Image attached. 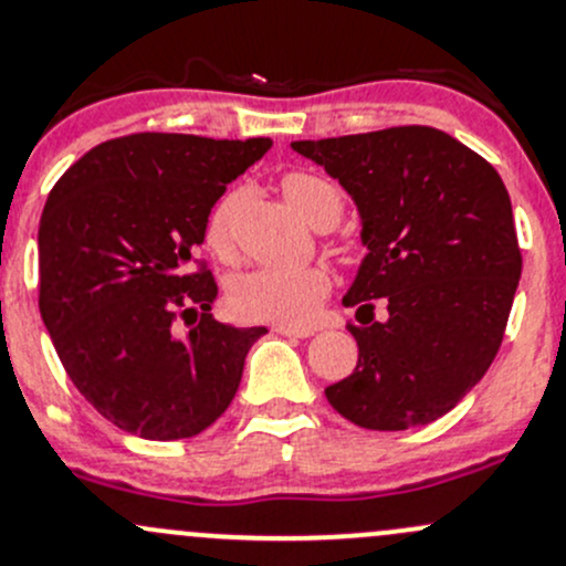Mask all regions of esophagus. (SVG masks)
<instances>
[{
  "label": "esophagus",
  "mask_w": 566,
  "mask_h": 566,
  "mask_svg": "<svg viewBox=\"0 0 566 566\" xmlns=\"http://www.w3.org/2000/svg\"><path fill=\"white\" fill-rule=\"evenodd\" d=\"M273 333H279V336H290V338H308L314 336V328L312 325H303V328H295V325H276Z\"/></svg>",
  "instance_id": "esophagus-1"
}]
</instances>
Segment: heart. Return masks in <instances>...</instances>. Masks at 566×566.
I'll list each match as a JSON object with an SVG mask.
<instances>
[{"label": "heart", "mask_w": 566, "mask_h": 566, "mask_svg": "<svg viewBox=\"0 0 566 566\" xmlns=\"http://www.w3.org/2000/svg\"><path fill=\"white\" fill-rule=\"evenodd\" d=\"M282 192L287 203L306 219L312 228L336 224L342 217V192L336 184L317 174L293 170L282 178ZM233 211L235 195H224L213 206L206 222V241L213 252L228 254L233 247ZM331 279L323 268H258L238 276L230 287V303L241 317L268 319V323L298 325L314 314L317 303L328 295Z\"/></svg>", "instance_id": "b5f03b06"}]
</instances>
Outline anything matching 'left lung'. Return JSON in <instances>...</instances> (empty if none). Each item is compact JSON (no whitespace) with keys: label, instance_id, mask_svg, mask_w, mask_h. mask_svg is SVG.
Instances as JSON below:
<instances>
[{"label":"left lung","instance_id":"8db88e82","mask_svg":"<svg viewBox=\"0 0 566 566\" xmlns=\"http://www.w3.org/2000/svg\"><path fill=\"white\" fill-rule=\"evenodd\" d=\"M293 151L336 178L360 217L366 258L344 295L363 325L358 366L325 388L331 407L371 431L442 418L483 379L521 279L504 181L480 154L433 127H390ZM382 297L386 319L370 301Z\"/></svg>","mask_w":566,"mask_h":566}]
</instances>
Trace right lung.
<instances>
[{
  "label": "right lung",
  "instance_id": "add662e5",
  "mask_svg": "<svg viewBox=\"0 0 566 566\" xmlns=\"http://www.w3.org/2000/svg\"><path fill=\"white\" fill-rule=\"evenodd\" d=\"M271 146L127 135L83 154L48 195L40 314L75 388L122 431L189 439L233 401L268 328L217 323V282L192 263L224 187Z\"/></svg>",
  "mask_w": 566,
  "mask_h": 566
}]
</instances>
